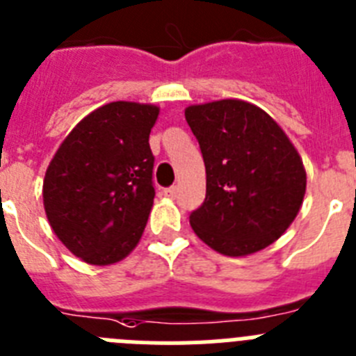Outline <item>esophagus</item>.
<instances>
[{"label":"esophagus","mask_w":356,"mask_h":356,"mask_svg":"<svg viewBox=\"0 0 356 356\" xmlns=\"http://www.w3.org/2000/svg\"><path fill=\"white\" fill-rule=\"evenodd\" d=\"M163 195L168 197V199H174L175 195H177V186H170V188H165L163 190Z\"/></svg>","instance_id":"esophagus-1"}]
</instances>
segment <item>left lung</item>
<instances>
[{
	"instance_id": "obj_1",
	"label": "left lung",
	"mask_w": 356,
	"mask_h": 356,
	"mask_svg": "<svg viewBox=\"0 0 356 356\" xmlns=\"http://www.w3.org/2000/svg\"><path fill=\"white\" fill-rule=\"evenodd\" d=\"M184 116L206 165V199L190 213L197 236L225 256L276 242L307 190V172L285 132L242 100L191 105Z\"/></svg>"
}]
</instances>
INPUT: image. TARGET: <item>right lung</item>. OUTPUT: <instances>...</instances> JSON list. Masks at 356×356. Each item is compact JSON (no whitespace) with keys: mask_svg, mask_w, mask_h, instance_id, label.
Listing matches in <instances>:
<instances>
[{"mask_svg":"<svg viewBox=\"0 0 356 356\" xmlns=\"http://www.w3.org/2000/svg\"><path fill=\"white\" fill-rule=\"evenodd\" d=\"M156 105L113 102L70 132L42 184L48 222L71 252L111 265L138 245L152 209Z\"/></svg>","mask_w":356,"mask_h":356,"instance_id":"add662e5","label":"right lung"}]
</instances>
